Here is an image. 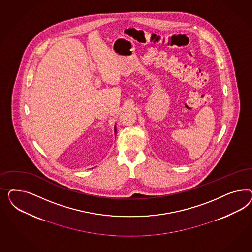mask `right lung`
<instances>
[{"mask_svg": "<svg viewBox=\"0 0 252 252\" xmlns=\"http://www.w3.org/2000/svg\"><path fill=\"white\" fill-rule=\"evenodd\" d=\"M115 134H116V128H115Z\"/></svg>", "mask_w": 252, "mask_h": 252, "instance_id": "add662e5", "label": "right lung"}]
</instances>
